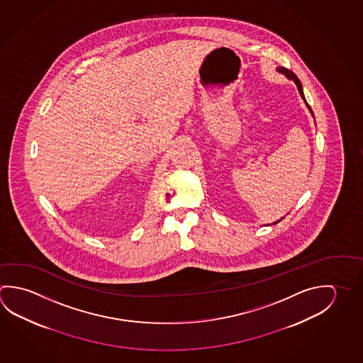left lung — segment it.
<instances>
[{"label": "left lung", "instance_id": "left-lung-1", "mask_svg": "<svg viewBox=\"0 0 363 363\" xmlns=\"http://www.w3.org/2000/svg\"><path fill=\"white\" fill-rule=\"evenodd\" d=\"M277 71H278V72H280V74H283V75H286V77H288L289 80H293V82H294V84H296V85H297V88H298L299 94H301V96H302V99H303V102H305L306 107H307V108H308V111L311 112L312 117H313V112H312L311 107L308 106V103L306 102L305 94H303V88H302V84H301V82H299L298 77H296V75L293 74L292 71L288 70V69H286V67H278V69H277ZM283 218H284V216H283ZM283 218H281V219H283ZM281 219H279V220H277V222H274L273 224H277V223H279L280 220H281ZM269 225H270V224H269Z\"/></svg>", "mask_w": 363, "mask_h": 363}]
</instances>
